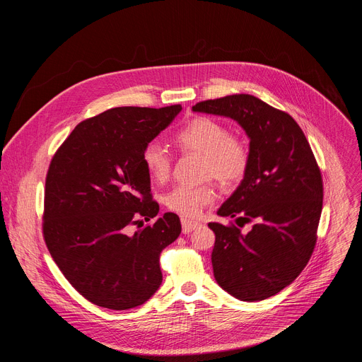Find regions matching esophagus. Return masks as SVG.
I'll use <instances>...</instances> for the list:
<instances>
[{"label":"esophagus","instance_id":"esophagus-1","mask_svg":"<svg viewBox=\"0 0 362 362\" xmlns=\"http://www.w3.org/2000/svg\"><path fill=\"white\" fill-rule=\"evenodd\" d=\"M200 226L199 222H194V221H189V219H182V230L183 233L189 235L192 230L197 229Z\"/></svg>","mask_w":362,"mask_h":362}]
</instances>
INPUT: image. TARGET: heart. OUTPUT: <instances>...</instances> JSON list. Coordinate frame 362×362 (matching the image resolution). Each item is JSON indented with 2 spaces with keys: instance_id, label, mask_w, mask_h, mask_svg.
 <instances>
[{
  "instance_id": "b5f03b06",
  "label": "heart",
  "mask_w": 362,
  "mask_h": 362,
  "mask_svg": "<svg viewBox=\"0 0 362 362\" xmlns=\"http://www.w3.org/2000/svg\"><path fill=\"white\" fill-rule=\"evenodd\" d=\"M175 143L185 151H194L204 158V175L214 176L225 185L243 179L249 169L250 153L247 144L229 134L228 127L216 119L197 116L180 127ZM141 162L148 176L165 182L170 176V153L158 141H150L141 151ZM216 200L214 186H176L166 194V204L185 218H197L204 208Z\"/></svg>"
}]
</instances>
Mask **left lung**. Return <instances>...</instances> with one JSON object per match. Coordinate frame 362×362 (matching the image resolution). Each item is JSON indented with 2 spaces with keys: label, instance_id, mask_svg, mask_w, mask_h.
<instances>
[{
  "label": "left lung",
  "instance_id": "left-lung-1",
  "mask_svg": "<svg viewBox=\"0 0 362 362\" xmlns=\"http://www.w3.org/2000/svg\"><path fill=\"white\" fill-rule=\"evenodd\" d=\"M192 110L229 117L249 139V169L218 215L253 225L242 233L209 223L215 279L240 300L274 296L298 278L317 242L324 187L311 146L288 113L250 94L200 101Z\"/></svg>",
  "mask_w": 362,
  "mask_h": 362
}]
</instances>
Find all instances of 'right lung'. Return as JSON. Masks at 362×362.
Masks as SVG:
<instances>
[{"mask_svg":"<svg viewBox=\"0 0 362 362\" xmlns=\"http://www.w3.org/2000/svg\"><path fill=\"white\" fill-rule=\"evenodd\" d=\"M182 112L116 107L81 122L51 160L44 196V239L67 281L94 305L124 311L162 284L160 252L182 230L176 214L129 233L159 214L141 162L147 143Z\"/></svg>","mask_w":362,"mask_h":362,"instance_id":"right-lung-1","label":"right lung"}]
</instances>
